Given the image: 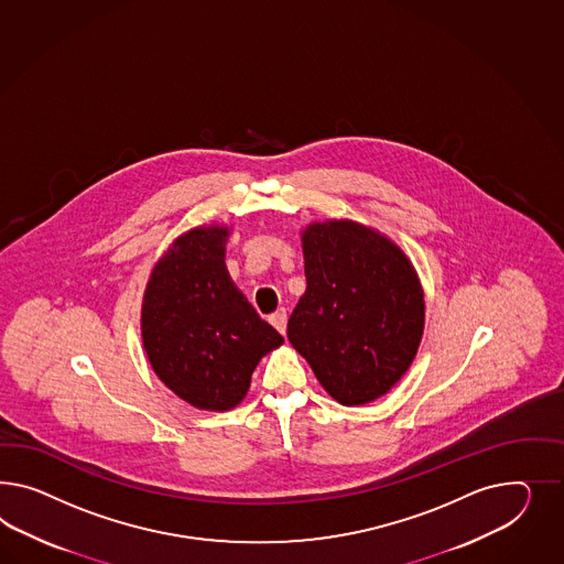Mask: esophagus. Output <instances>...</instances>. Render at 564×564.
Instances as JSON below:
<instances>
[{
    "label": "esophagus",
    "mask_w": 564,
    "mask_h": 564,
    "mask_svg": "<svg viewBox=\"0 0 564 564\" xmlns=\"http://www.w3.org/2000/svg\"><path fill=\"white\" fill-rule=\"evenodd\" d=\"M269 321H271V324H273L274 328H276L281 335H285V330H288V312H285L283 307L276 310Z\"/></svg>",
    "instance_id": "obj_1"
}]
</instances>
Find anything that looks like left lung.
<instances>
[{
    "label": "left lung",
    "mask_w": 564,
    "mask_h": 564,
    "mask_svg": "<svg viewBox=\"0 0 564 564\" xmlns=\"http://www.w3.org/2000/svg\"><path fill=\"white\" fill-rule=\"evenodd\" d=\"M305 293L288 338L322 388L345 406L388 394L425 330V293L404 250L352 219L302 229Z\"/></svg>",
    "instance_id": "8db88e82"
}]
</instances>
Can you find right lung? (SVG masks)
Segmentation results:
<instances>
[{
	"mask_svg": "<svg viewBox=\"0 0 564 564\" xmlns=\"http://www.w3.org/2000/svg\"><path fill=\"white\" fill-rule=\"evenodd\" d=\"M229 234L219 224L181 234L153 264L141 304L153 373L198 411L238 406L260 359L283 345L229 276Z\"/></svg>",
	"mask_w": 564,
	"mask_h": 564,
	"instance_id": "obj_1",
	"label": "right lung"
}]
</instances>
